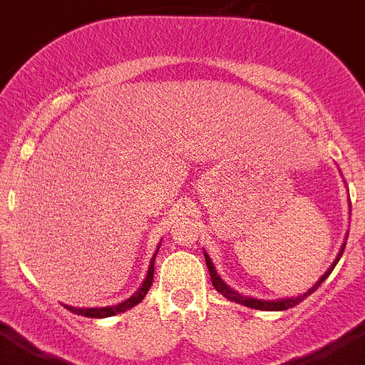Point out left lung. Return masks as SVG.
Here are the masks:
<instances>
[{"label":"left lung","instance_id":"1","mask_svg":"<svg viewBox=\"0 0 365 365\" xmlns=\"http://www.w3.org/2000/svg\"><path fill=\"white\" fill-rule=\"evenodd\" d=\"M344 248H346V243L341 245L340 248V254H338V257L334 259V263L331 267H329L327 272L322 276L318 282L314 283V285L309 289L307 292H303L302 296H298V298H285V299H276V302H267V299H256V298H248V296H243L240 294V292H235L234 289H230V287L227 285V283L222 282L221 278H219V274L215 272L214 269V263H212V259L208 257V254L205 252V259H206V267H208V272H210V278H212V285L215 287V291L219 292V294H222L227 299H230V302H235V303H241V305H245V307H250V309H257V311H285V309H291L294 307V305H298L299 302H303V299L307 298L309 294H312V292L320 287L322 282H325V278H327L329 274L333 272V269L336 267L338 259L341 257V254H344Z\"/></svg>","mask_w":365,"mask_h":365}]
</instances>
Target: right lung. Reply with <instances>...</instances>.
Masks as SVG:
<instances>
[{"instance_id":"add662e5","label":"right lung","mask_w":365,"mask_h":365,"mask_svg":"<svg viewBox=\"0 0 365 365\" xmlns=\"http://www.w3.org/2000/svg\"><path fill=\"white\" fill-rule=\"evenodd\" d=\"M157 256V254H155ZM155 256L151 257V263H150V269H148L146 274V279L143 282L140 289L135 292L131 298H128L125 302L118 303V305H109V307H93V309H78V307H69L66 305L67 311L74 312V314L78 316H87V318H108V316H115V314H120V312H125L128 309L135 307L137 303H140L144 299V296L148 294L150 291L151 283H153V265H155Z\"/></svg>"}]
</instances>
